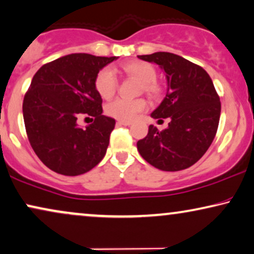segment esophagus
<instances>
[{"label":"esophagus","mask_w":254,"mask_h":254,"mask_svg":"<svg viewBox=\"0 0 254 254\" xmlns=\"http://www.w3.org/2000/svg\"><path fill=\"white\" fill-rule=\"evenodd\" d=\"M118 125H123V126H129L131 125V121H126V120H118Z\"/></svg>","instance_id":"esophagus-1"}]
</instances>
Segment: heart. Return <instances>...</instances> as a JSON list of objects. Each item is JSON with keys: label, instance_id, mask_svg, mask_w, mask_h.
I'll use <instances>...</instances> for the list:
<instances>
[{"label": "heart", "instance_id": "obj_1", "mask_svg": "<svg viewBox=\"0 0 254 254\" xmlns=\"http://www.w3.org/2000/svg\"><path fill=\"white\" fill-rule=\"evenodd\" d=\"M123 70L127 75L136 78L141 81V91L151 95H156L161 92L160 84L156 81L157 71L150 63L142 61L130 62L124 65ZM118 86H119V80L111 67L101 68L95 75L94 87L101 98L111 99L117 92ZM146 107L147 101L143 98H118L106 105V113L115 119L128 121L134 119L140 112L146 110Z\"/></svg>", "mask_w": 254, "mask_h": 254}]
</instances>
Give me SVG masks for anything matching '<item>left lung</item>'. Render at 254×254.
Segmentation results:
<instances>
[{
  "label": "left lung",
  "mask_w": 254,
  "mask_h": 254,
  "mask_svg": "<svg viewBox=\"0 0 254 254\" xmlns=\"http://www.w3.org/2000/svg\"><path fill=\"white\" fill-rule=\"evenodd\" d=\"M155 63L166 72V98L151 113L154 119L169 118L168 128L153 125L137 141L140 155L163 171H179L195 164L211 146L220 117V101L207 72L181 56L155 52L137 56Z\"/></svg>",
  "instance_id": "8db88e82"
}]
</instances>
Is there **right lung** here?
<instances>
[{
	"instance_id": "add662e5",
	"label": "right lung",
	"mask_w": 254,
	"mask_h": 254,
	"mask_svg": "<svg viewBox=\"0 0 254 254\" xmlns=\"http://www.w3.org/2000/svg\"><path fill=\"white\" fill-rule=\"evenodd\" d=\"M115 59L67 55L44 64L32 78L23 100L26 135L38 159L55 173L78 176L104 159L115 120L103 115L94 79ZM81 115L95 119L84 130L76 124Z\"/></svg>"
}]
</instances>
